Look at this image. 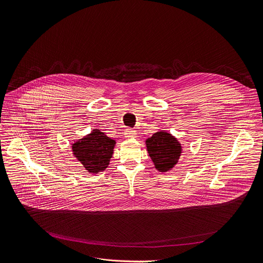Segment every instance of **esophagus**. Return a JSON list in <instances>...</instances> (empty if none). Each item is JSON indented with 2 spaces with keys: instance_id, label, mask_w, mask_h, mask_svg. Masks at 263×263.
Masks as SVG:
<instances>
[{
  "instance_id": "34e87169",
  "label": "esophagus",
  "mask_w": 263,
  "mask_h": 263,
  "mask_svg": "<svg viewBox=\"0 0 263 263\" xmlns=\"http://www.w3.org/2000/svg\"><path fill=\"white\" fill-rule=\"evenodd\" d=\"M125 137H134L135 135H136V133H135V131L134 130H132V129H129V128H127L126 130H125Z\"/></svg>"
}]
</instances>
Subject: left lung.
I'll list each match as a JSON object with an SVG mask.
<instances>
[{"label":"left lung","instance_id":"obj_1","mask_svg":"<svg viewBox=\"0 0 263 263\" xmlns=\"http://www.w3.org/2000/svg\"><path fill=\"white\" fill-rule=\"evenodd\" d=\"M146 144L155 168L160 172L171 170L181 154V146L178 140L168 132L154 133L147 139Z\"/></svg>","mask_w":263,"mask_h":263}]
</instances>
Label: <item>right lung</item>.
Listing matches in <instances>:
<instances>
[{
  "label": "right lung",
  "mask_w": 263,
  "mask_h": 263,
  "mask_svg": "<svg viewBox=\"0 0 263 263\" xmlns=\"http://www.w3.org/2000/svg\"><path fill=\"white\" fill-rule=\"evenodd\" d=\"M115 140L109 138L101 130L94 129L89 135L72 145V151L84 168L90 173L104 171L113 154Z\"/></svg>",
  "instance_id": "add662e5"
}]
</instances>
